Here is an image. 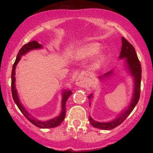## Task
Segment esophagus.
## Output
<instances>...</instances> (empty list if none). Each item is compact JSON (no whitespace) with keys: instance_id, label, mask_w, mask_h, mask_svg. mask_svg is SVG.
I'll list each match as a JSON object with an SVG mask.
<instances>
[{"instance_id":"obj_1","label":"esophagus","mask_w":153,"mask_h":153,"mask_svg":"<svg viewBox=\"0 0 153 153\" xmlns=\"http://www.w3.org/2000/svg\"><path fill=\"white\" fill-rule=\"evenodd\" d=\"M76 85L78 86H84V82H82L81 78H78L76 80Z\"/></svg>"}]
</instances>
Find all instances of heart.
<instances>
[{
	"mask_svg": "<svg viewBox=\"0 0 153 153\" xmlns=\"http://www.w3.org/2000/svg\"><path fill=\"white\" fill-rule=\"evenodd\" d=\"M99 49V45L95 43L89 44V45H85V46L82 47L80 50L78 51V55L80 57H89V56L93 55V54L96 53ZM103 57L102 56H99L97 59L96 60V65H98L100 62L102 61Z\"/></svg>",
	"mask_w": 153,
	"mask_h": 153,
	"instance_id": "b5f03b06",
	"label": "heart"
}]
</instances>
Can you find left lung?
<instances>
[{"mask_svg":"<svg viewBox=\"0 0 153 153\" xmlns=\"http://www.w3.org/2000/svg\"><path fill=\"white\" fill-rule=\"evenodd\" d=\"M122 46L119 58H127V65L130 71L131 74L134 78V95H133L132 101L127 109H126L124 112L121 114L117 119L109 122H98L94 121L91 117H89V121L93 126L96 128H99L101 129H105V130H111L114 128L118 127L127 118V117L131 114L132 110L134 109L137 103H138L140 96V87H141V77H142V68L141 64L139 60L137 55L136 51L134 47L131 45L129 42L124 37H122ZM112 72L110 71L106 73L104 76H108L111 74ZM92 97V95L88 96L89 99Z\"/></svg>","mask_w":153,"mask_h":153,"instance_id":"1","label":"left lung"}]
</instances>
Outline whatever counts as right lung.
Wrapping results in <instances>:
<instances>
[{
    "label": "right lung",
    "instance_id": "1",
    "mask_svg": "<svg viewBox=\"0 0 153 153\" xmlns=\"http://www.w3.org/2000/svg\"><path fill=\"white\" fill-rule=\"evenodd\" d=\"M42 45L40 44H39L36 41H31L28 44H26L23 46L22 48L20 49V50L19 51L18 54L16 56V59L13 65V68H12V72H11V93H12V96H13V99L16 103V104L17 105L19 110L21 111V112L24 115V117H26L28 120L31 123H32L36 127H39V128H53L56 127L57 126H59L61 123L62 122V121L64 120L65 117V108L66 106L65 103L68 101V98L72 95V92L70 91H66L65 92H63L62 95V112H61L60 115L59 117H56V118L51 119V120L47 121V122H41V121H39L35 119L34 117H31L30 114L28 113L26 111V110L24 108V107L22 106V104L21 103L19 99L18 94H17L16 89L15 86V69H16V65L18 64L19 61L20 60L21 57L22 55H24V54H26V52H29V50H34V49H39L41 48Z\"/></svg>",
    "mask_w": 153,
    "mask_h": 153
}]
</instances>
